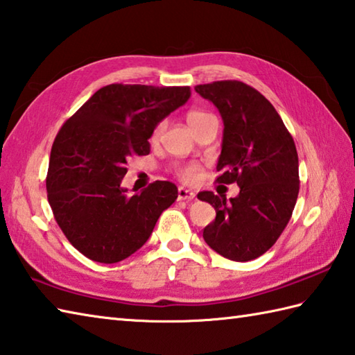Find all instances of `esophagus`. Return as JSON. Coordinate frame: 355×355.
Instances as JSON below:
<instances>
[{
	"mask_svg": "<svg viewBox=\"0 0 355 355\" xmlns=\"http://www.w3.org/2000/svg\"><path fill=\"white\" fill-rule=\"evenodd\" d=\"M196 192L186 189V187H178V200H193Z\"/></svg>",
	"mask_w": 355,
	"mask_h": 355,
	"instance_id": "obj_1",
	"label": "esophagus"
}]
</instances>
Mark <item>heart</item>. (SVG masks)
<instances>
[{"mask_svg":"<svg viewBox=\"0 0 355 355\" xmlns=\"http://www.w3.org/2000/svg\"><path fill=\"white\" fill-rule=\"evenodd\" d=\"M212 116L214 115L203 112V110H191V112H187V115H186V121H187V124H189V128L192 130H196L201 123H205L206 120H209V118H212ZM163 128H164V124L159 123L158 126L155 128L154 134H152V140H157L159 134L163 132ZM175 173H177V177L180 180H183V182L192 183V182H196L198 175H200V166L197 163L180 164V166H177Z\"/></svg>","mask_w":355,"mask_h":355,"instance_id":"heart-1","label":"heart"}]
</instances>
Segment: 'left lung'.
Segmentation results:
<instances>
[{"label": "left lung", "mask_w": 355, "mask_h": 355, "mask_svg": "<svg viewBox=\"0 0 355 355\" xmlns=\"http://www.w3.org/2000/svg\"><path fill=\"white\" fill-rule=\"evenodd\" d=\"M196 90L225 124L215 182L240 186L229 203L211 191L198 193L217 212L203 239L229 260H254L274 246L294 211L300 189L294 138L272 104L245 83L214 81Z\"/></svg>", "instance_id": "left-lung-1"}]
</instances>
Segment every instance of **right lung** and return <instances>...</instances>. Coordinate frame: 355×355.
I'll list each match as a JSON object with an SVG mask.
<instances>
[{
	"mask_svg": "<svg viewBox=\"0 0 355 355\" xmlns=\"http://www.w3.org/2000/svg\"><path fill=\"white\" fill-rule=\"evenodd\" d=\"M189 86L109 85L62 124L46 178L53 217L71 245L98 263L138 251L178 197L171 182L129 196L120 186L128 159L148 155L157 124L189 100Z\"/></svg>",
	"mask_w": 355,
	"mask_h": 355,
	"instance_id": "1",
	"label": "right lung"
}]
</instances>
